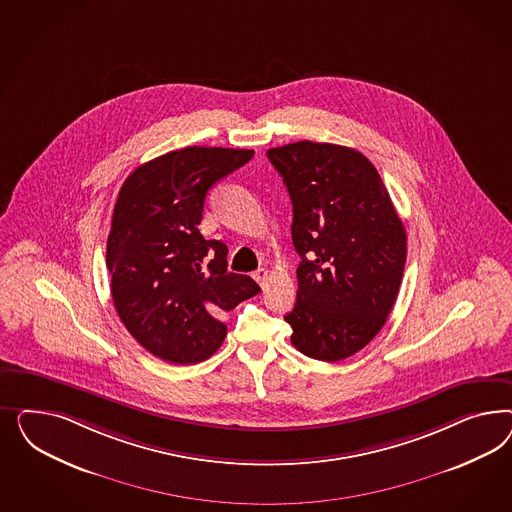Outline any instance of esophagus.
I'll return each mask as SVG.
<instances>
[{"mask_svg":"<svg viewBox=\"0 0 512 512\" xmlns=\"http://www.w3.org/2000/svg\"><path fill=\"white\" fill-rule=\"evenodd\" d=\"M253 278H255V281L259 283V285H266V279H268V270L266 268H259L255 274H253Z\"/></svg>","mask_w":512,"mask_h":512,"instance_id":"1","label":"esophagus"}]
</instances>
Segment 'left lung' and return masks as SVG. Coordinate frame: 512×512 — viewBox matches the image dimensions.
<instances>
[{"instance_id": "1", "label": "left lung", "mask_w": 512, "mask_h": 512, "mask_svg": "<svg viewBox=\"0 0 512 512\" xmlns=\"http://www.w3.org/2000/svg\"><path fill=\"white\" fill-rule=\"evenodd\" d=\"M293 202L296 304L285 321L296 349L338 362L366 347L394 308L407 257L402 219L370 159L300 140L270 148Z\"/></svg>"}]
</instances>
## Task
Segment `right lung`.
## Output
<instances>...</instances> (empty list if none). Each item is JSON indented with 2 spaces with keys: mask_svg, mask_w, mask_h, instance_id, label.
<instances>
[{
  "mask_svg": "<svg viewBox=\"0 0 512 512\" xmlns=\"http://www.w3.org/2000/svg\"><path fill=\"white\" fill-rule=\"evenodd\" d=\"M253 150L189 146L131 172L118 193L107 240L110 293L129 334L154 357L197 364L227 336L219 321L261 287L227 270V246L204 240L208 189Z\"/></svg>",
  "mask_w": 512,
  "mask_h": 512,
  "instance_id": "1",
  "label": "right lung"
}]
</instances>
